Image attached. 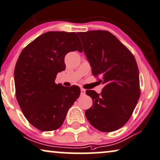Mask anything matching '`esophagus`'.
<instances>
[{
    "label": "esophagus",
    "instance_id": "obj_1",
    "mask_svg": "<svg viewBox=\"0 0 160 160\" xmlns=\"http://www.w3.org/2000/svg\"><path fill=\"white\" fill-rule=\"evenodd\" d=\"M85 92H86V90H85L84 89L81 88V95H85Z\"/></svg>",
    "mask_w": 160,
    "mask_h": 160
}]
</instances>
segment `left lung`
Segmentation results:
<instances>
[{
	"instance_id": "1",
	"label": "left lung",
	"mask_w": 160,
	"mask_h": 160,
	"mask_svg": "<svg viewBox=\"0 0 160 160\" xmlns=\"http://www.w3.org/2000/svg\"><path fill=\"white\" fill-rule=\"evenodd\" d=\"M92 73L104 84L100 95L87 90L92 106L85 111L88 121L101 132H110L125 125L140 95L139 70L134 56L107 31L77 33Z\"/></svg>"
}]
</instances>
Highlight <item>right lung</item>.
<instances>
[{
  "label": "right lung",
  "mask_w": 160,
  "mask_h": 160,
  "mask_svg": "<svg viewBox=\"0 0 160 160\" xmlns=\"http://www.w3.org/2000/svg\"><path fill=\"white\" fill-rule=\"evenodd\" d=\"M74 51L82 52L75 32H48L27 45L17 61V100L28 121L39 130L59 128L79 97L78 86L66 88L55 83L58 72L65 70V55Z\"/></svg>",
  "instance_id": "right-lung-1"
}]
</instances>
